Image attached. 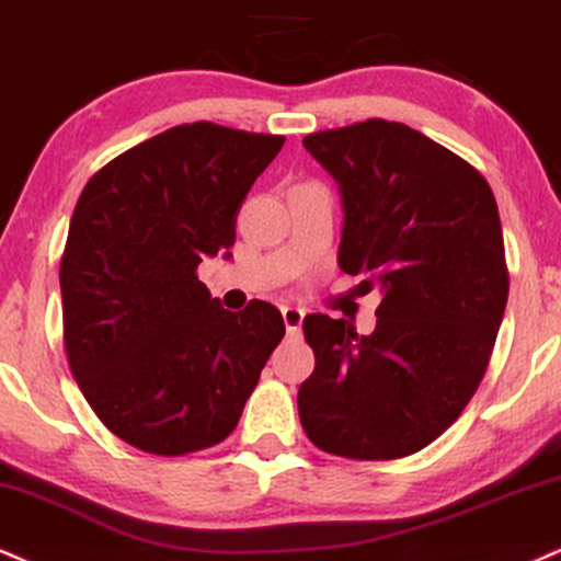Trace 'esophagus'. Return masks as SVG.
I'll return each instance as SVG.
<instances>
[{
    "label": "esophagus",
    "mask_w": 561,
    "mask_h": 561,
    "mask_svg": "<svg viewBox=\"0 0 561 561\" xmlns=\"http://www.w3.org/2000/svg\"><path fill=\"white\" fill-rule=\"evenodd\" d=\"M280 314H283V322H286L288 333H291V335L299 333L301 324H304V309L286 304V307H280Z\"/></svg>",
    "instance_id": "esophagus-1"
}]
</instances>
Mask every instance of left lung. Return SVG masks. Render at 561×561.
Masks as SVG:
<instances>
[{
	"mask_svg": "<svg viewBox=\"0 0 561 561\" xmlns=\"http://www.w3.org/2000/svg\"><path fill=\"white\" fill-rule=\"evenodd\" d=\"M337 182V265L379 288L377 328L309 314L314 371L299 387L307 437L351 460L419 453L460 416L489 366L507 307L500 210L471 163L400 122L304 137Z\"/></svg>",
	"mask_w": 561,
	"mask_h": 561,
	"instance_id": "obj_1",
	"label": "left lung"
}]
</instances>
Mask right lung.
<instances>
[{"instance_id": "obj_1", "label": "right lung", "mask_w": 561, "mask_h": 561, "mask_svg": "<svg viewBox=\"0 0 561 561\" xmlns=\"http://www.w3.org/2000/svg\"><path fill=\"white\" fill-rule=\"evenodd\" d=\"M283 142L182 124L82 190L59 267L65 348L95 416L127 445L186 455L224 442L286 333L273 304L228 312L195 273L233 247L239 207Z\"/></svg>"}]
</instances>
